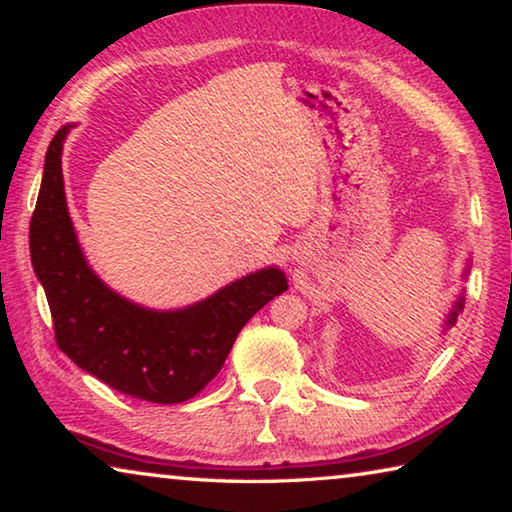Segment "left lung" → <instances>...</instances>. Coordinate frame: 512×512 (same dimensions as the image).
<instances>
[{"mask_svg": "<svg viewBox=\"0 0 512 512\" xmlns=\"http://www.w3.org/2000/svg\"><path fill=\"white\" fill-rule=\"evenodd\" d=\"M467 273V271H465ZM463 307H465V298L461 296V298H458L456 300V305H454V309L452 311H449V316H447V323H445V327H452L454 323H456V318H458V314H461V311H463Z\"/></svg>", "mask_w": 512, "mask_h": 512, "instance_id": "obj_1", "label": "left lung"}]
</instances>
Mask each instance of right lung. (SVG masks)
Wrapping results in <instances>:
<instances>
[{"label":"right lung","instance_id":"1","mask_svg":"<svg viewBox=\"0 0 512 512\" xmlns=\"http://www.w3.org/2000/svg\"><path fill=\"white\" fill-rule=\"evenodd\" d=\"M69 128H60L47 149L29 230L58 348L119 393L155 404L185 402L219 375L241 327L289 289L287 277L280 268H262L176 311L121 298L85 262L69 219L60 162Z\"/></svg>","mask_w":512,"mask_h":512}]
</instances>
